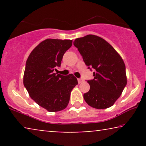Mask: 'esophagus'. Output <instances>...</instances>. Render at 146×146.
<instances>
[{
  "instance_id": "obj_1",
  "label": "esophagus",
  "mask_w": 146,
  "mask_h": 146,
  "mask_svg": "<svg viewBox=\"0 0 146 146\" xmlns=\"http://www.w3.org/2000/svg\"><path fill=\"white\" fill-rule=\"evenodd\" d=\"M78 82L79 84H80L82 82H83L84 80H83L82 79H81V78H78Z\"/></svg>"
}]
</instances>
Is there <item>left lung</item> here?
Wrapping results in <instances>:
<instances>
[{
    "mask_svg": "<svg viewBox=\"0 0 146 146\" xmlns=\"http://www.w3.org/2000/svg\"><path fill=\"white\" fill-rule=\"evenodd\" d=\"M88 68L94 69V79L88 80L90 88L84 94L90 106L105 109L113 106L127 84L125 66L121 57L110 44L89 35L74 41Z\"/></svg>",
    "mask_w": 146,
    "mask_h": 146,
    "instance_id": "obj_1",
    "label": "left lung"
}]
</instances>
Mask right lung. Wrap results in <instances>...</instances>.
I'll use <instances>...</instances> for the list:
<instances>
[{"label":"right lung","instance_id":"1","mask_svg":"<svg viewBox=\"0 0 146 146\" xmlns=\"http://www.w3.org/2000/svg\"><path fill=\"white\" fill-rule=\"evenodd\" d=\"M72 40L46 39L39 44L28 58L23 83L29 96L40 106L50 112L61 111L69 103L71 91L78 84L72 74L54 73L60 67Z\"/></svg>","mask_w":146,"mask_h":146}]
</instances>
